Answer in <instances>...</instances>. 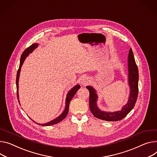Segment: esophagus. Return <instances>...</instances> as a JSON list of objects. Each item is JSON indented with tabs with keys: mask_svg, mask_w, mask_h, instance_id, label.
<instances>
[{
	"mask_svg": "<svg viewBox=\"0 0 157 157\" xmlns=\"http://www.w3.org/2000/svg\"><path fill=\"white\" fill-rule=\"evenodd\" d=\"M89 79L87 77H83L80 80V82L82 85H86L87 83H89Z\"/></svg>",
	"mask_w": 157,
	"mask_h": 157,
	"instance_id": "esophagus-1",
	"label": "esophagus"
}]
</instances>
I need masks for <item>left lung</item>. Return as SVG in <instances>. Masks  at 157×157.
Wrapping results in <instances>:
<instances>
[{"label":"left lung","mask_w":157,"mask_h":157,"mask_svg":"<svg viewBox=\"0 0 157 157\" xmlns=\"http://www.w3.org/2000/svg\"><path fill=\"white\" fill-rule=\"evenodd\" d=\"M128 85L130 93L128 102L123 106L121 110L114 112L101 111L98 107V96L96 90L92 86H87L89 91V107L92 114L98 119L107 121H117L121 120L133 109L136 104L138 94V69L136 64L135 57L131 49L129 50L128 58Z\"/></svg>","instance_id":"left-lung-1"}]
</instances>
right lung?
I'll return each instance as SVG.
<instances>
[{"label": "right lung", "instance_id": "obj_1", "mask_svg": "<svg viewBox=\"0 0 157 157\" xmlns=\"http://www.w3.org/2000/svg\"><path fill=\"white\" fill-rule=\"evenodd\" d=\"M38 46V43H34L32 45H31L29 47H28L27 49H26L24 52L22 53L21 56V60H20V65H19V68L18 69L17 71V77H16V87H17V99L18 101L19 102V92H18V89H19V75H20V72H21V67L25 62V60L26 59V58L31 53L33 52V50H34ZM80 88V86L79 84H77L75 86H74L73 88H72L71 90H69V92H68L67 95V98H66V100H65V109L63 111V113L60 114L58 117H57L56 118L52 120L51 121L48 122L47 123H44V124H39L36 123L35 121H33L34 123H36V124H39V125H41L43 126H51V125H53L55 124H57L58 123H59L60 121H62L67 116L68 112V109H69V104L70 102L71 101V100L73 98V97L74 96V95L76 94V92H77V90ZM20 104V103H19Z\"/></svg>", "mask_w": 157, "mask_h": 157}]
</instances>
